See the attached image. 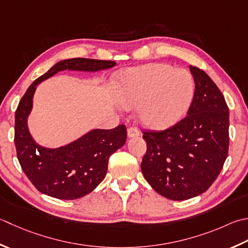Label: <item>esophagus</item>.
<instances>
[{
  "instance_id": "obj_1",
  "label": "esophagus",
  "mask_w": 248,
  "mask_h": 248,
  "mask_svg": "<svg viewBox=\"0 0 248 248\" xmlns=\"http://www.w3.org/2000/svg\"><path fill=\"white\" fill-rule=\"evenodd\" d=\"M139 135H140V131L137 127H134V125L128 129V137L129 138H137V137H139Z\"/></svg>"
}]
</instances>
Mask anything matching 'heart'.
<instances>
[{
	"label": "heart",
	"mask_w": 248,
	"mask_h": 248,
	"mask_svg": "<svg viewBox=\"0 0 248 248\" xmlns=\"http://www.w3.org/2000/svg\"><path fill=\"white\" fill-rule=\"evenodd\" d=\"M195 94V81L186 70L169 64H147L125 71L118 85V101L128 108L139 106L143 123L167 128L181 119Z\"/></svg>",
	"instance_id": "b5f03b06"
}]
</instances>
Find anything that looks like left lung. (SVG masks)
Returning <instances> with one entry per match:
<instances>
[{
    "label": "left lung",
    "mask_w": 248,
    "mask_h": 248,
    "mask_svg": "<svg viewBox=\"0 0 248 248\" xmlns=\"http://www.w3.org/2000/svg\"><path fill=\"white\" fill-rule=\"evenodd\" d=\"M195 94L187 116L164 130H143L147 143L140 169L159 195L187 200L206 191L229 149V108L204 71L190 66Z\"/></svg>",
    "instance_id": "1"
}]
</instances>
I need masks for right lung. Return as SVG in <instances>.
<instances>
[{
	"label": "right lung",
	"mask_w": 248,
	"mask_h": 248,
	"mask_svg": "<svg viewBox=\"0 0 248 248\" xmlns=\"http://www.w3.org/2000/svg\"><path fill=\"white\" fill-rule=\"evenodd\" d=\"M115 64L114 61L87 58L63 60L34 80L23 94L15 114L14 140L22 171L38 191L61 200L88 195L105 177L109 157L124 146L127 128L119 124L109 130H93L64 147L44 148L34 142L27 127L36 86L60 71L94 72Z\"/></svg>",
	"instance_id": "add662e5"
}]
</instances>
